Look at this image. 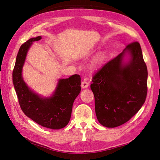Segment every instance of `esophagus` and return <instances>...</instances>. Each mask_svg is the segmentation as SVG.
<instances>
[{
    "label": "esophagus",
    "instance_id": "esophagus-1",
    "mask_svg": "<svg viewBox=\"0 0 160 160\" xmlns=\"http://www.w3.org/2000/svg\"><path fill=\"white\" fill-rule=\"evenodd\" d=\"M89 85V83L86 79H84L81 82V88H87Z\"/></svg>",
    "mask_w": 160,
    "mask_h": 160
}]
</instances>
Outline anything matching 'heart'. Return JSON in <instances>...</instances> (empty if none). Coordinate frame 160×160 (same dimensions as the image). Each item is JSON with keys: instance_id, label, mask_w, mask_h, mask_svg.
Listing matches in <instances>:
<instances>
[{"instance_id": "heart-1", "label": "heart", "mask_w": 160, "mask_h": 160, "mask_svg": "<svg viewBox=\"0 0 160 160\" xmlns=\"http://www.w3.org/2000/svg\"><path fill=\"white\" fill-rule=\"evenodd\" d=\"M103 59V54L100 53V54H99L98 56L96 57L95 60V64H99L100 62L102 61Z\"/></svg>"}]
</instances>
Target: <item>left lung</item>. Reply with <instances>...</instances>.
Instances as JSON below:
<instances>
[{
    "label": "left lung",
    "instance_id": "left-lung-1",
    "mask_svg": "<svg viewBox=\"0 0 160 160\" xmlns=\"http://www.w3.org/2000/svg\"><path fill=\"white\" fill-rule=\"evenodd\" d=\"M126 52L131 58L123 65L122 61ZM147 81L148 69L141 47L137 41L131 42L92 77L91 89L99 122L105 127L115 128L128 122L146 101Z\"/></svg>",
    "mask_w": 160,
    "mask_h": 160
}]
</instances>
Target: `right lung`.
<instances>
[{"label":"right lung","instance_id":"1","mask_svg":"<svg viewBox=\"0 0 160 160\" xmlns=\"http://www.w3.org/2000/svg\"><path fill=\"white\" fill-rule=\"evenodd\" d=\"M41 39V36L31 38L21 46L12 71V82L23 113L42 127L59 129L69 122L72 104L81 91V77L73 75L60 79L54 95L49 98H41L28 89L22 78V68L32 42Z\"/></svg>","mask_w":160,"mask_h":160}]
</instances>
